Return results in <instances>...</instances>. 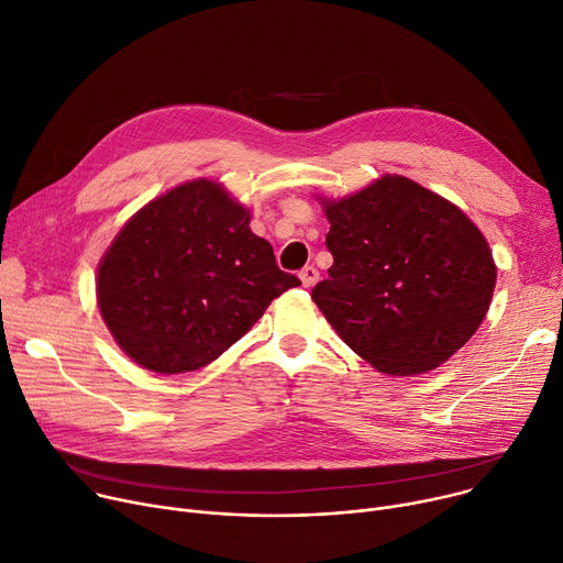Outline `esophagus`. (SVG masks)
<instances>
[{"mask_svg": "<svg viewBox=\"0 0 563 563\" xmlns=\"http://www.w3.org/2000/svg\"><path fill=\"white\" fill-rule=\"evenodd\" d=\"M298 278H300L302 287H314V285H317V280H319V269H314V267H305V269H300Z\"/></svg>", "mask_w": 563, "mask_h": 563, "instance_id": "obj_1", "label": "esophagus"}]
</instances>
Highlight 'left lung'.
Returning a JSON list of instances; mask_svg holds the SVG:
<instances>
[{"instance_id": "1", "label": "left lung", "mask_w": 563, "mask_h": 563, "mask_svg": "<svg viewBox=\"0 0 563 563\" xmlns=\"http://www.w3.org/2000/svg\"><path fill=\"white\" fill-rule=\"evenodd\" d=\"M319 201L334 263L312 300L345 345L384 375L411 377L474 336L496 265L485 235L455 203L401 175Z\"/></svg>"}]
</instances>
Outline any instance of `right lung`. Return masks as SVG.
I'll return each mask as SVG.
<instances>
[{"instance_id": "1", "label": "right lung", "mask_w": 563, "mask_h": 563, "mask_svg": "<svg viewBox=\"0 0 563 563\" xmlns=\"http://www.w3.org/2000/svg\"><path fill=\"white\" fill-rule=\"evenodd\" d=\"M249 222L213 179L175 186L125 222L98 265L96 300L134 364L159 375L203 368L300 285Z\"/></svg>"}]
</instances>
